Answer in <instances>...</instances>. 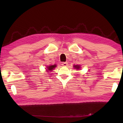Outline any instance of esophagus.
<instances>
[{"label": "esophagus", "instance_id": "1", "mask_svg": "<svg viewBox=\"0 0 123 123\" xmlns=\"http://www.w3.org/2000/svg\"><path fill=\"white\" fill-rule=\"evenodd\" d=\"M62 65L63 66H64V67H67L68 66V63L67 62H62Z\"/></svg>", "mask_w": 123, "mask_h": 123}]
</instances>
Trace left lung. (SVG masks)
Returning <instances> with one entry per match:
<instances>
[{
    "label": "left lung",
    "mask_w": 123,
    "mask_h": 123,
    "mask_svg": "<svg viewBox=\"0 0 123 123\" xmlns=\"http://www.w3.org/2000/svg\"><path fill=\"white\" fill-rule=\"evenodd\" d=\"M74 68H76V69H80V66L79 65H74Z\"/></svg>",
    "instance_id": "1"
}]
</instances>
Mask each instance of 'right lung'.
<instances>
[{
	"instance_id": "add662e5",
	"label": "right lung",
	"mask_w": 123,
	"mask_h": 123,
	"mask_svg": "<svg viewBox=\"0 0 123 123\" xmlns=\"http://www.w3.org/2000/svg\"><path fill=\"white\" fill-rule=\"evenodd\" d=\"M56 67V64H54V65H51V66H47V72H50L52 71V70H53L54 68H55Z\"/></svg>"
}]
</instances>
